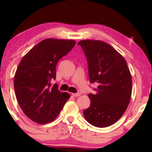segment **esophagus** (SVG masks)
I'll return each mask as SVG.
<instances>
[{"instance_id": "esophagus-1", "label": "esophagus", "mask_w": 152, "mask_h": 152, "mask_svg": "<svg viewBox=\"0 0 152 152\" xmlns=\"http://www.w3.org/2000/svg\"><path fill=\"white\" fill-rule=\"evenodd\" d=\"M81 94L80 93H73L72 94V95L73 96V97H79V96H80Z\"/></svg>"}]
</instances>
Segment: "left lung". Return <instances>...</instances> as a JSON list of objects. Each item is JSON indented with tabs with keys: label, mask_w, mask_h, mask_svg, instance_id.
<instances>
[{
	"label": "left lung",
	"mask_w": 152,
	"mask_h": 152,
	"mask_svg": "<svg viewBox=\"0 0 152 152\" xmlns=\"http://www.w3.org/2000/svg\"><path fill=\"white\" fill-rule=\"evenodd\" d=\"M88 64L91 83L96 94H89L91 105L83 111L88 122L97 127L115 124L125 113L131 98L132 78L124 57L101 40L84 39L78 42Z\"/></svg>",
	"instance_id": "left-lung-1"
}]
</instances>
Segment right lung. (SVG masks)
<instances>
[{
    "label": "right lung",
    "mask_w": 152,
    "mask_h": 152,
    "mask_svg": "<svg viewBox=\"0 0 152 152\" xmlns=\"http://www.w3.org/2000/svg\"><path fill=\"white\" fill-rule=\"evenodd\" d=\"M76 41L48 38L37 43L22 58L14 76L17 101L25 115L38 124L54 121L70 95L61 92L56 65L74 47Z\"/></svg>",
    "instance_id": "1"
}]
</instances>
